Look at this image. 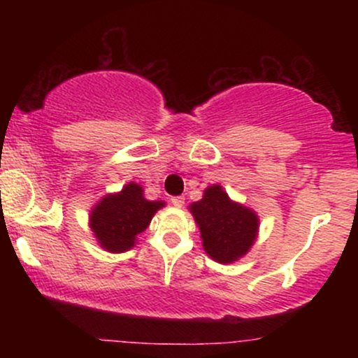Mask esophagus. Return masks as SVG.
I'll use <instances>...</instances> for the list:
<instances>
[{
	"instance_id": "esophagus-1",
	"label": "esophagus",
	"mask_w": 358,
	"mask_h": 358,
	"mask_svg": "<svg viewBox=\"0 0 358 358\" xmlns=\"http://www.w3.org/2000/svg\"><path fill=\"white\" fill-rule=\"evenodd\" d=\"M171 203L175 205L176 208H180V207H183V203H185V196H173V199H171Z\"/></svg>"
}]
</instances>
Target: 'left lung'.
<instances>
[{"mask_svg":"<svg viewBox=\"0 0 358 358\" xmlns=\"http://www.w3.org/2000/svg\"><path fill=\"white\" fill-rule=\"evenodd\" d=\"M190 212L200 227L203 249L213 261L227 264L244 256L257 237L259 220L250 208L234 203L219 185L205 190Z\"/></svg>","mask_w":358,"mask_h":358,"instance_id":"8db88e82","label":"left lung"}]
</instances>
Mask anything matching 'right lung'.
<instances>
[{
  "mask_svg": "<svg viewBox=\"0 0 358 358\" xmlns=\"http://www.w3.org/2000/svg\"><path fill=\"white\" fill-rule=\"evenodd\" d=\"M163 202H150L143 188L129 183L116 195H108L90 213V229L99 244L110 252H124L134 245V239L150 225Z\"/></svg>",
  "mask_w": 358,
  "mask_h": 358,
  "instance_id": "right-lung-1",
  "label": "right lung"
}]
</instances>
